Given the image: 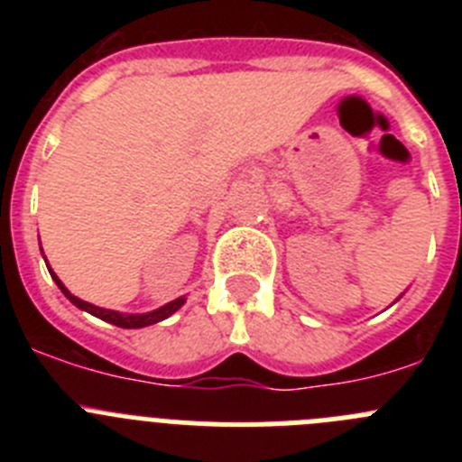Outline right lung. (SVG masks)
<instances>
[{
    "label": "right lung",
    "mask_w": 462,
    "mask_h": 462,
    "mask_svg": "<svg viewBox=\"0 0 462 462\" xmlns=\"http://www.w3.org/2000/svg\"><path fill=\"white\" fill-rule=\"evenodd\" d=\"M52 280H55V284L60 289H62L64 296L71 300L76 308L85 310V312L94 314V317H99V319L108 321V324L113 326H120V328H143V326H150V324H157V321L166 319V317H171V314L175 312V310H180L182 303H185V298H178V300H173V303L164 305V308L154 310V312H148V314H120V312H113V310H104V308H97V305L92 303H85V300H80V298H76L73 293H69V289L64 287L62 282H60V277L55 275V273L51 271Z\"/></svg>",
    "instance_id": "1"
}]
</instances>
